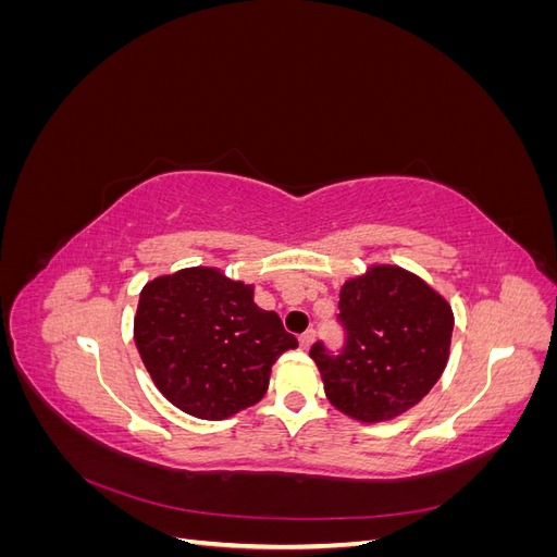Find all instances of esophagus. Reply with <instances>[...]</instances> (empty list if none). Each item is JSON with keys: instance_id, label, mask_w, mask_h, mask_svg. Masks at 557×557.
<instances>
[{"instance_id": "esophagus-1", "label": "esophagus", "mask_w": 557, "mask_h": 557, "mask_svg": "<svg viewBox=\"0 0 557 557\" xmlns=\"http://www.w3.org/2000/svg\"><path fill=\"white\" fill-rule=\"evenodd\" d=\"M313 336H315L313 330H307L305 334H299V346H301V348H309L311 342H313Z\"/></svg>"}]
</instances>
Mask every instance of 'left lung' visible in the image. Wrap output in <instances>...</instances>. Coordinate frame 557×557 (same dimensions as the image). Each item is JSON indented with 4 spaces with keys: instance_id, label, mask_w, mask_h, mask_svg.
Returning a JSON list of instances; mask_svg holds the SVG:
<instances>
[{
    "instance_id": "1",
    "label": "left lung",
    "mask_w": 557,
    "mask_h": 557,
    "mask_svg": "<svg viewBox=\"0 0 557 557\" xmlns=\"http://www.w3.org/2000/svg\"><path fill=\"white\" fill-rule=\"evenodd\" d=\"M336 323L342 348L318 339V364L327 399L350 418L391 420L423 399L440 381L453 334V311L425 281L399 267H374L348 281Z\"/></svg>"
}]
</instances>
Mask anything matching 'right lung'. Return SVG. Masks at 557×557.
Instances as JSON below:
<instances>
[{"label": "right lung", "mask_w": 557, "mask_h": 557, "mask_svg": "<svg viewBox=\"0 0 557 557\" xmlns=\"http://www.w3.org/2000/svg\"><path fill=\"white\" fill-rule=\"evenodd\" d=\"M134 342L160 393L185 413L223 420L262 399L272 364L297 346L250 285L215 269H183L146 283Z\"/></svg>", "instance_id": "right-lung-1"}]
</instances>
